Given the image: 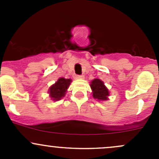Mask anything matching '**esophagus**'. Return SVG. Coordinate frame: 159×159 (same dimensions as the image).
<instances>
[{
    "instance_id": "obj_1",
    "label": "esophagus",
    "mask_w": 159,
    "mask_h": 159,
    "mask_svg": "<svg viewBox=\"0 0 159 159\" xmlns=\"http://www.w3.org/2000/svg\"><path fill=\"white\" fill-rule=\"evenodd\" d=\"M76 79H84V75H75V77Z\"/></svg>"
}]
</instances>
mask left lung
<instances>
[{
	"instance_id": "1",
	"label": "left lung",
	"mask_w": 159,
	"mask_h": 159,
	"mask_svg": "<svg viewBox=\"0 0 159 159\" xmlns=\"http://www.w3.org/2000/svg\"><path fill=\"white\" fill-rule=\"evenodd\" d=\"M91 91H92V97L97 101H104L108 100V96L110 95V92L106 86L105 85V83L102 80L98 78H94V80L91 81Z\"/></svg>"
}]
</instances>
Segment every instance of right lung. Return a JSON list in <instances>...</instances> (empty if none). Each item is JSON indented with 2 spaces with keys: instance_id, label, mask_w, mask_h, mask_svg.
I'll list each match as a JSON object with an SVG mask.
<instances>
[{
  "instance_id": "right-lung-1",
  "label": "right lung",
  "mask_w": 159,
  "mask_h": 159,
  "mask_svg": "<svg viewBox=\"0 0 159 159\" xmlns=\"http://www.w3.org/2000/svg\"><path fill=\"white\" fill-rule=\"evenodd\" d=\"M71 81L70 78H58V80L49 88L48 94L51 100L57 102L65 97Z\"/></svg>"
}]
</instances>
